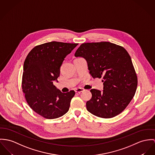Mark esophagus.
<instances>
[{"mask_svg":"<svg viewBox=\"0 0 155 155\" xmlns=\"http://www.w3.org/2000/svg\"><path fill=\"white\" fill-rule=\"evenodd\" d=\"M83 88H77L75 89V93H80L81 92H83Z\"/></svg>","mask_w":155,"mask_h":155,"instance_id":"esophagus-1","label":"esophagus"}]
</instances>
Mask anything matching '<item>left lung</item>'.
<instances>
[{
	"label": "left lung",
	"mask_w": 155,
	"mask_h": 155,
	"mask_svg": "<svg viewBox=\"0 0 155 155\" xmlns=\"http://www.w3.org/2000/svg\"><path fill=\"white\" fill-rule=\"evenodd\" d=\"M88 63L94 78H103V90L91 89L87 110L99 117L109 119L121 113L135 94L137 77L130 56L121 46L109 42L84 43L75 53Z\"/></svg>",
	"instance_id": "left-lung-1"
}]
</instances>
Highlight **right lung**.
<instances>
[{"label":"right lung","instance_id":"obj_1","mask_svg":"<svg viewBox=\"0 0 155 155\" xmlns=\"http://www.w3.org/2000/svg\"><path fill=\"white\" fill-rule=\"evenodd\" d=\"M77 45L45 43L33 48L25 60L22 87L25 99L35 112L45 119L58 118L69 110L75 91L63 93L53 83L58 81L64 58Z\"/></svg>","mask_w":155,"mask_h":155}]
</instances>
